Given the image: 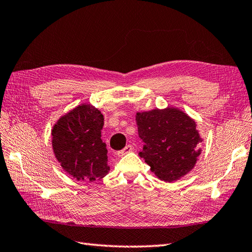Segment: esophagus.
Returning a JSON list of instances; mask_svg holds the SVG:
<instances>
[{
  "instance_id": "1",
  "label": "esophagus",
  "mask_w": 252,
  "mask_h": 252,
  "mask_svg": "<svg viewBox=\"0 0 252 252\" xmlns=\"http://www.w3.org/2000/svg\"><path fill=\"white\" fill-rule=\"evenodd\" d=\"M132 145L131 144H128V145H126V147L123 149V150H121L120 152H117V155L120 156V158H122V156H124V155H126L127 153H129V152H131L132 151Z\"/></svg>"
}]
</instances>
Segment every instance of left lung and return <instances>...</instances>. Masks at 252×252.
<instances>
[{
    "mask_svg": "<svg viewBox=\"0 0 252 252\" xmlns=\"http://www.w3.org/2000/svg\"><path fill=\"white\" fill-rule=\"evenodd\" d=\"M136 123L144 143L139 155L158 179L176 181L194 168L203 139L187 113L169 107L138 112Z\"/></svg>",
    "mask_w": 252,
    "mask_h": 252,
    "instance_id": "obj_1",
    "label": "left lung"
}]
</instances>
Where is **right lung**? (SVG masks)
<instances>
[{
	"label": "right lung",
	"instance_id": "right-lung-1",
	"mask_svg": "<svg viewBox=\"0 0 252 252\" xmlns=\"http://www.w3.org/2000/svg\"><path fill=\"white\" fill-rule=\"evenodd\" d=\"M103 121L98 109L83 103L61 116L53 127L56 158L76 180L94 181L108 175V150L101 140Z\"/></svg>",
	"mask_w": 252,
	"mask_h": 252
}]
</instances>
